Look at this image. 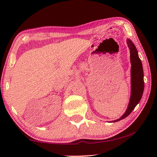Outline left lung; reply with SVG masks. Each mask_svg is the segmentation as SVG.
I'll return each instance as SVG.
<instances>
[{
	"instance_id": "obj_1",
	"label": "left lung",
	"mask_w": 157,
	"mask_h": 157,
	"mask_svg": "<svg viewBox=\"0 0 157 157\" xmlns=\"http://www.w3.org/2000/svg\"><path fill=\"white\" fill-rule=\"evenodd\" d=\"M127 44L130 50V61H131V96L127 110L120 118L111 121L112 123L123 120L128 116L141 99L144 90L143 70L141 61L138 55L136 46L130 39H127Z\"/></svg>"
}]
</instances>
